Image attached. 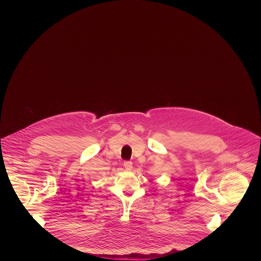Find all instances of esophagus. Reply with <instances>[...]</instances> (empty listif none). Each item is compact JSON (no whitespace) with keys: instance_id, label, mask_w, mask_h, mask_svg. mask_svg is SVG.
Returning <instances> with one entry per match:
<instances>
[{"instance_id":"esophagus-1","label":"esophagus","mask_w":261,"mask_h":261,"mask_svg":"<svg viewBox=\"0 0 261 261\" xmlns=\"http://www.w3.org/2000/svg\"><path fill=\"white\" fill-rule=\"evenodd\" d=\"M123 165H124L125 169H126V170H131V169L133 168V163H132V162H129V161H126V162H124Z\"/></svg>"}]
</instances>
